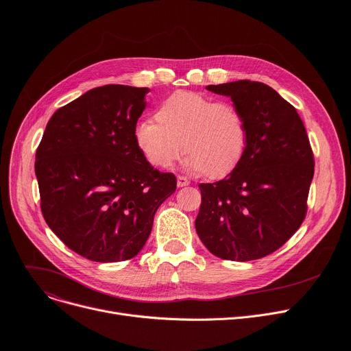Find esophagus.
I'll list each match as a JSON object with an SVG mask.
<instances>
[{"label": "esophagus", "mask_w": 351, "mask_h": 351, "mask_svg": "<svg viewBox=\"0 0 351 351\" xmlns=\"http://www.w3.org/2000/svg\"><path fill=\"white\" fill-rule=\"evenodd\" d=\"M189 183H191V182H189L186 178H183V176H178V186H179V188L188 186Z\"/></svg>", "instance_id": "34e87169"}]
</instances>
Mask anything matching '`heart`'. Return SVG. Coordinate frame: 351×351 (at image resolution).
Returning a JSON list of instances; mask_svg holds the SVG:
<instances>
[{
	"mask_svg": "<svg viewBox=\"0 0 351 351\" xmlns=\"http://www.w3.org/2000/svg\"><path fill=\"white\" fill-rule=\"evenodd\" d=\"M155 118L138 121L134 136L145 159L156 168H171L183 147L186 171L219 178L233 171L245 154L246 121L232 102L178 90L160 102Z\"/></svg>",
	"mask_w": 351,
	"mask_h": 351,
	"instance_id": "1",
	"label": "heart"
}]
</instances>
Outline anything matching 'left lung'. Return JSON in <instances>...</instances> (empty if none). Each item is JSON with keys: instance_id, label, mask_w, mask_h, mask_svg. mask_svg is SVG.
Returning a JSON list of instances; mask_svg holds the SVG:
<instances>
[{"instance_id": "left-lung-1", "label": "left lung", "mask_w": 351, "mask_h": 351, "mask_svg": "<svg viewBox=\"0 0 351 351\" xmlns=\"http://www.w3.org/2000/svg\"><path fill=\"white\" fill-rule=\"evenodd\" d=\"M241 109L246 149L222 180L200 183L195 220L205 247L225 261L261 259L283 246L304 220L315 159L296 108L266 84L208 85Z\"/></svg>"}]
</instances>
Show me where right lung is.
Returning a JSON list of instances; mask_svg holds the SVG:
<instances>
[{"label": "right lung", "mask_w": 351, "mask_h": 351, "mask_svg": "<svg viewBox=\"0 0 351 351\" xmlns=\"http://www.w3.org/2000/svg\"><path fill=\"white\" fill-rule=\"evenodd\" d=\"M147 92L112 84L85 92L51 117L36 149L45 222L92 262L135 257L176 191L175 175L154 169L135 142Z\"/></svg>", "instance_id": "1"}]
</instances>
